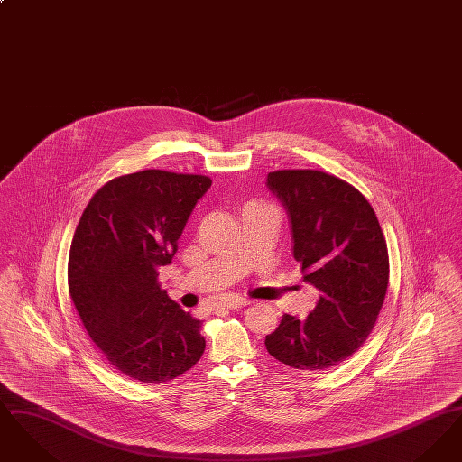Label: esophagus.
<instances>
[{
  "instance_id": "obj_1",
  "label": "esophagus",
  "mask_w": 462,
  "mask_h": 462,
  "mask_svg": "<svg viewBox=\"0 0 462 462\" xmlns=\"http://www.w3.org/2000/svg\"><path fill=\"white\" fill-rule=\"evenodd\" d=\"M245 305H251V300L236 298V296H226V298H223L220 301V307L230 308V310L245 307Z\"/></svg>"
}]
</instances>
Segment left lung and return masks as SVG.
<instances>
[{"label":"left lung","instance_id":"8db88e82","mask_svg":"<svg viewBox=\"0 0 462 462\" xmlns=\"http://www.w3.org/2000/svg\"><path fill=\"white\" fill-rule=\"evenodd\" d=\"M266 187L287 211L294 260L320 298L307 319L286 313L264 345L292 369L326 371L373 330L390 277L386 241L369 200L341 178L281 170Z\"/></svg>","mask_w":462,"mask_h":462}]
</instances>
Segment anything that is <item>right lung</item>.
Here are the masks:
<instances>
[{"label":"right lung","mask_w":462,"mask_h":462,"mask_svg":"<svg viewBox=\"0 0 462 462\" xmlns=\"http://www.w3.org/2000/svg\"><path fill=\"white\" fill-rule=\"evenodd\" d=\"M209 187L208 176L162 170L119 176L91 198L76 226L69 294L97 348L134 381H171L204 353L202 322L170 300L157 275Z\"/></svg>","instance_id":"1"}]
</instances>
